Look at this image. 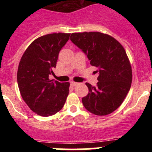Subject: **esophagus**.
Listing matches in <instances>:
<instances>
[{
    "instance_id": "esophagus-1",
    "label": "esophagus",
    "mask_w": 152,
    "mask_h": 152,
    "mask_svg": "<svg viewBox=\"0 0 152 152\" xmlns=\"http://www.w3.org/2000/svg\"><path fill=\"white\" fill-rule=\"evenodd\" d=\"M77 84H78V83L75 82V81H72V82H71V85L73 86V87H75V86L77 85Z\"/></svg>"
}]
</instances>
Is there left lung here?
Here are the masks:
<instances>
[{"instance_id": "obj_1", "label": "left lung", "mask_w": 152, "mask_h": 152, "mask_svg": "<svg viewBox=\"0 0 152 152\" xmlns=\"http://www.w3.org/2000/svg\"><path fill=\"white\" fill-rule=\"evenodd\" d=\"M70 39L99 72L95 87L86 83L89 93L82 98L83 105L96 116L110 114L124 101L132 80L131 64L124 48L113 36L100 32L74 33Z\"/></svg>"}]
</instances>
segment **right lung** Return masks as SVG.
I'll return each mask as SVG.
<instances>
[{
    "instance_id": "1",
    "label": "right lung",
    "mask_w": 152,
    "mask_h": 152,
    "mask_svg": "<svg viewBox=\"0 0 152 152\" xmlns=\"http://www.w3.org/2000/svg\"><path fill=\"white\" fill-rule=\"evenodd\" d=\"M71 33L40 36L27 47L19 63L17 83L21 96L31 110L42 116H52L62 109L70 83L49 78L58 54Z\"/></svg>"
}]
</instances>
